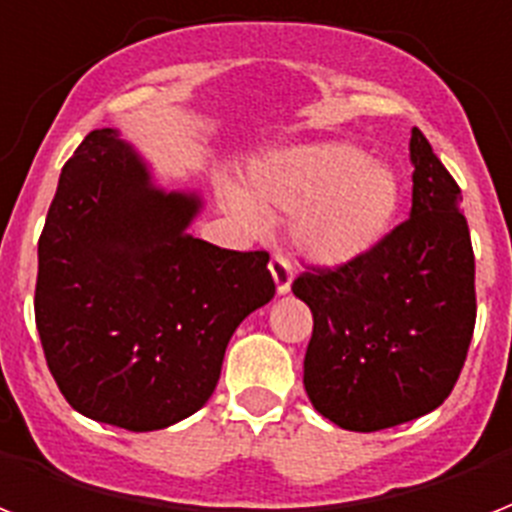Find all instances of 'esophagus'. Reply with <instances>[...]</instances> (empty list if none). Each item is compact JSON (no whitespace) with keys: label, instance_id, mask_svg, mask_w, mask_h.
I'll list each match as a JSON object with an SVG mask.
<instances>
[{"label":"esophagus","instance_id":"1","mask_svg":"<svg viewBox=\"0 0 512 512\" xmlns=\"http://www.w3.org/2000/svg\"><path fill=\"white\" fill-rule=\"evenodd\" d=\"M269 272L275 277V285H277V293L285 296L290 290V282H293V264H290L288 256H282V253H275L272 261H269Z\"/></svg>","mask_w":512,"mask_h":512}]
</instances>
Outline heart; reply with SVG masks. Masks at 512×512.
<instances>
[{"instance_id":"obj_1","label":"heart","mask_w":512,"mask_h":512,"mask_svg":"<svg viewBox=\"0 0 512 512\" xmlns=\"http://www.w3.org/2000/svg\"><path fill=\"white\" fill-rule=\"evenodd\" d=\"M399 198L394 171L349 142L267 155L248 169L243 192H227L232 211L253 227L269 216H293V245L322 267H341L375 248Z\"/></svg>"}]
</instances>
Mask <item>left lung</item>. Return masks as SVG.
Masks as SVG:
<instances>
[{"instance_id": "1", "label": "left lung", "mask_w": 512, "mask_h": 512, "mask_svg": "<svg viewBox=\"0 0 512 512\" xmlns=\"http://www.w3.org/2000/svg\"><path fill=\"white\" fill-rule=\"evenodd\" d=\"M410 161V219L365 256L293 280L314 317L306 394L346 431H383L436 410L473 338L476 261L463 195L420 129Z\"/></svg>"}]
</instances>
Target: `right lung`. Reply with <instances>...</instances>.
<instances>
[{
    "instance_id": "right-lung-1",
    "label": "right lung",
    "mask_w": 512,
    "mask_h": 512,
    "mask_svg": "<svg viewBox=\"0 0 512 512\" xmlns=\"http://www.w3.org/2000/svg\"><path fill=\"white\" fill-rule=\"evenodd\" d=\"M195 192H163L116 129H94L63 166L39 237L36 330L73 410L158 431L211 399L237 325L269 304L267 251L187 232Z\"/></svg>"
}]
</instances>
